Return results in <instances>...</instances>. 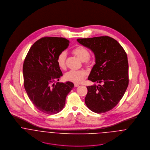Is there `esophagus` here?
<instances>
[{"label": "esophagus", "instance_id": "obj_1", "mask_svg": "<svg viewBox=\"0 0 150 150\" xmlns=\"http://www.w3.org/2000/svg\"><path fill=\"white\" fill-rule=\"evenodd\" d=\"M80 86V84H74V86L75 87H77V86Z\"/></svg>", "mask_w": 150, "mask_h": 150}]
</instances>
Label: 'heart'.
Listing matches in <instances>:
<instances>
[{
    "mask_svg": "<svg viewBox=\"0 0 150 150\" xmlns=\"http://www.w3.org/2000/svg\"><path fill=\"white\" fill-rule=\"evenodd\" d=\"M72 53L77 57L81 61L85 62V65L89 66L91 64L89 61L90 54L89 51L83 46L79 45L76 47L72 50ZM66 52L62 51L59 54L57 57V63L61 69H64L66 67ZM86 76V73L84 70H70L65 73L64 79L67 81H69L74 83H81Z\"/></svg>",
    "mask_w": 150,
    "mask_h": 150,
    "instance_id": "1",
    "label": "heart"
}]
</instances>
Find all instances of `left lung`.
Returning a JSON list of instances; mask_svg holds the SVG:
<instances>
[{
	"mask_svg": "<svg viewBox=\"0 0 150 150\" xmlns=\"http://www.w3.org/2000/svg\"><path fill=\"white\" fill-rule=\"evenodd\" d=\"M77 41L94 53L95 64L88 79L99 84L86 87V105L94 112H106L117 105L128 86L127 53L120 43L109 36Z\"/></svg>",
	"mask_w": 150,
	"mask_h": 150,
	"instance_id": "left-lung-1",
	"label": "left lung"
}]
</instances>
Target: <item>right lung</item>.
Returning <instances> with one entry per match:
<instances>
[{"instance_id":"obj_1","label":"right lung","mask_w":150,"mask_h":150,"mask_svg":"<svg viewBox=\"0 0 150 150\" xmlns=\"http://www.w3.org/2000/svg\"><path fill=\"white\" fill-rule=\"evenodd\" d=\"M69 43L63 38H41L32 45L23 62V84L28 96L35 107L47 114H57L64 108L66 98L74 87L70 81L53 84L63 75L57 59Z\"/></svg>"}]
</instances>
